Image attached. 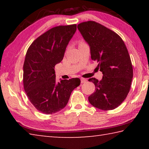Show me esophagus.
I'll use <instances>...</instances> for the list:
<instances>
[{
    "label": "esophagus",
    "mask_w": 149,
    "mask_h": 149,
    "mask_svg": "<svg viewBox=\"0 0 149 149\" xmlns=\"http://www.w3.org/2000/svg\"><path fill=\"white\" fill-rule=\"evenodd\" d=\"M87 81V79H85V78H81V84H84V83H85Z\"/></svg>",
    "instance_id": "1"
}]
</instances>
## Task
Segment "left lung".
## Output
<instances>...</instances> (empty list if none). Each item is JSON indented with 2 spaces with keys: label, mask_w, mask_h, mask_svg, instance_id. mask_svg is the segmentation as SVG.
Segmentation results:
<instances>
[{
  "label": "left lung",
  "mask_w": 149,
  "mask_h": 149,
  "mask_svg": "<svg viewBox=\"0 0 149 149\" xmlns=\"http://www.w3.org/2000/svg\"><path fill=\"white\" fill-rule=\"evenodd\" d=\"M77 29L90 48L91 57L99 62L101 81L90 78L95 91L88 97L90 104L103 110L115 109L130 91L133 78L131 58L124 42L115 32L93 21L77 25Z\"/></svg>",
  "instance_id": "left-lung-1"
}]
</instances>
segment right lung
<instances>
[{"mask_svg": "<svg viewBox=\"0 0 149 149\" xmlns=\"http://www.w3.org/2000/svg\"><path fill=\"white\" fill-rule=\"evenodd\" d=\"M76 29L75 24L53 27L35 39L27 51L24 64V90L31 104L44 114L62 110L72 91L80 85L79 78L57 82L54 70Z\"/></svg>", "mask_w": 149, "mask_h": 149, "instance_id": "add662e5", "label": "right lung"}]
</instances>
